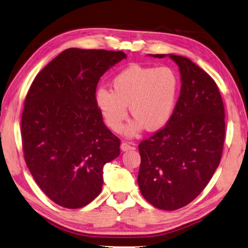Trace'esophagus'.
I'll return each instance as SVG.
<instances>
[{
    "instance_id": "1",
    "label": "esophagus",
    "mask_w": 248,
    "mask_h": 248,
    "mask_svg": "<svg viewBox=\"0 0 248 248\" xmlns=\"http://www.w3.org/2000/svg\"><path fill=\"white\" fill-rule=\"evenodd\" d=\"M120 148H121V151H123V152H127V151H130V150H133L134 147L130 145V144H128V143L123 142V143H121V145H120Z\"/></svg>"
}]
</instances>
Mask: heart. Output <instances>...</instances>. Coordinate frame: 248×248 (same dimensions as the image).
Instances as JSON below:
<instances>
[{
    "label": "heart",
    "instance_id": "b5f03b06",
    "mask_svg": "<svg viewBox=\"0 0 248 248\" xmlns=\"http://www.w3.org/2000/svg\"><path fill=\"white\" fill-rule=\"evenodd\" d=\"M111 87L112 91L106 88L96 91L98 109L108 128L120 132L129 106L134 119L124 132L128 137H136L144 128L157 131L169 123L178 103L180 78L167 66L133 65L117 75Z\"/></svg>",
    "mask_w": 248,
    "mask_h": 248
}]
</instances>
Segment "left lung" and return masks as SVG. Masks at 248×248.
<instances>
[{"label":"left lung","mask_w":248,"mask_h":248,"mask_svg":"<svg viewBox=\"0 0 248 248\" xmlns=\"http://www.w3.org/2000/svg\"><path fill=\"white\" fill-rule=\"evenodd\" d=\"M169 57L179 66L181 91L169 123L140 143L138 183L150 204L175 210L190 204L210 181L221 159L226 123L214 79L186 57Z\"/></svg>","instance_id":"left-lung-1"}]
</instances>
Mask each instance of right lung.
Wrapping results in <instances>:
<instances>
[{"label": "right lung", "mask_w": 248, "mask_h": 248, "mask_svg": "<svg viewBox=\"0 0 248 248\" xmlns=\"http://www.w3.org/2000/svg\"><path fill=\"white\" fill-rule=\"evenodd\" d=\"M125 58L121 51L67 48L44 67L27 93L22 151L49 200L81 208L100 194L103 167L120 154L96 105L98 80Z\"/></svg>", "instance_id": "right-lung-1"}]
</instances>
